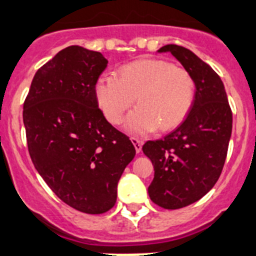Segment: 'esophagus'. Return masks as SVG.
Wrapping results in <instances>:
<instances>
[{
  "label": "esophagus",
  "instance_id": "34e87169",
  "mask_svg": "<svg viewBox=\"0 0 256 256\" xmlns=\"http://www.w3.org/2000/svg\"><path fill=\"white\" fill-rule=\"evenodd\" d=\"M130 140H132L133 146H134L136 152H137V154H140V152L142 151V144H144V142L138 140V138H134V137L130 138Z\"/></svg>",
  "mask_w": 256,
  "mask_h": 256
}]
</instances>
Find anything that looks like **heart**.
Instances as JSON below:
<instances>
[{"mask_svg": "<svg viewBox=\"0 0 256 256\" xmlns=\"http://www.w3.org/2000/svg\"><path fill=\"white\" fill-rule=\"evenodd\" d=\"M96 99L112 124L123 120L126 130L144 136L179 126L194 102V81L185 68L162 60H140L123 66L119 77L104 74L96 82Z\"/></svg>", "mask_w": 256, "mask_h": 256, "instance_id": "b5f03b06", "label": "heart"}]
</instances>
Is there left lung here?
<instances>
[{
    "mask_svg": "<svg viewBox=\"0 0 256 256\" xmlns=\"http://www.w3.org/2000/svg\"><path fill=\"white\" fill-rule=\"evenodd\" d=\"M157 52L174 56L196 85L185 120L165 138L147 140L142 147L154 168L150 198L165 210H179L204 196L218 180L232 132V112L224 82L210 66L175 44Z\"/></svg>",
    "mask_w": 256,
    "mask_h": 256,
    "instance_id": "obj_1",
    "label": "left lung"
}]
</instances>
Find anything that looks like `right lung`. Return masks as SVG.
<instances>
[{"label": "right lung", "instance_id": "obj_1", "mask_svg": "<svg viewBox=\"0 0 256 256\" xmlns=\"http://www.w3.org/2000/svg\"><path fill=\"white\" fill-rule=\"evenodd\" d=\"M106 66L100 52L62 49L36 71L22 112L38 172L60 200L88 214L114 207L119 179L136 156L130 138L99 109L95 86Z\"/></svg>", "mask_w": 256, "mask_h": 256}]
</instances>
